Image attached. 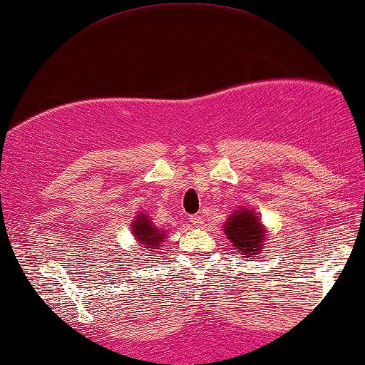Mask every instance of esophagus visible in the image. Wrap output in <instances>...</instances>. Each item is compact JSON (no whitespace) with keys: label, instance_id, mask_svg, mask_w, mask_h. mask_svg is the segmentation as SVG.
Listing matches in <instances>:
<instances>
[{"label":"esophagus","instance_id":"esophagus-1","mask_svg":"<svg viewBox=\"0 0 365 365\" xmlns=\"http://www.w3.org/2000/svg\"><path fill=\"white\" fill-rule=\"evenodd\" d=\"M191 224L194 227H199V229H200V227L204 225V217H202V215H197V214L191 215Z\"/></svg>","mask_w":365,"mask_h":365}]
</instances>
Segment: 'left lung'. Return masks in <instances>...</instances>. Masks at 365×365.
<instances>
[{"label":"left lung","mask_w":365,"mask_h":365,"mask_svg":"<svg viewBox=\"0 0 365 365\" xmlns=\"http://www.w3.org/2000/svg\"><path fill=\"white\" fill-rule=\"evenodd\" d=\"M224 234L232 247L250 260L260 255L268 240V230L260 220V215L248 205L237 207L224 224Z\"/></svg>","instance_id":"8db88e82"}]
</instances>
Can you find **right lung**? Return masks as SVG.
Masks as SVG:
<instances>
[{
  "mask_svg": "<svg viewBox=\"0 0 365 365\" xmlns=\"http://www.w3.org/2000/svg\"><path fill=\"white\" fill-rule=\"evenodd\" d=\"M131 234L135 235L136 244L141 247V250L153 253V257H156L158 250L165 245V239L168 237L166 230L158 229L145 210H138L136 217L131 220Z\"/></svg>",
  "mask_w": 365,
  "mask_h": 365,
  "instance_id": "add662e5",
  "label": "right lung"
}]
</instances>
